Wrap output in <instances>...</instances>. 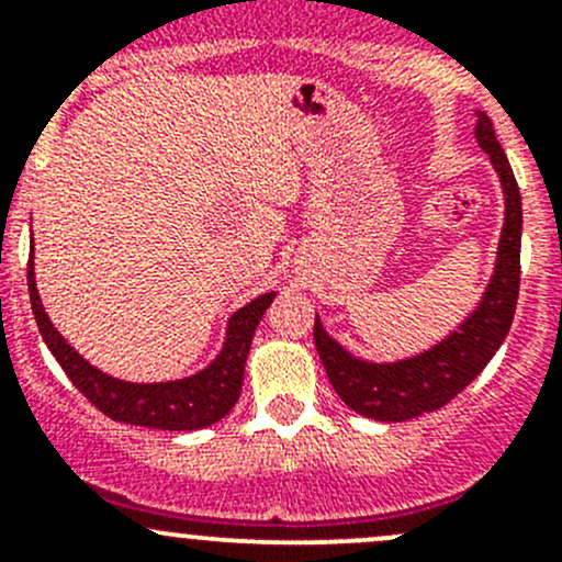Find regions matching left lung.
I'll list each match as a JSON object with an SVG mask.
<instances>
[{"mask_svg": "<svg viewBox=\"0 0 562 562\" xmlns=\"http://www.w3.org/2000/svg\"><path fill=\"white\" fill-rule=\"evenodd\" d=\"M475 138L490 155L506 192V223L497 249V266L481 307L449 339L416 359L396 361V364H367L353 359L323 331L321 321L315 317V348L334 391L345 405L375 422H411L449 405L490 364L517 313L522 198L506 151L495 135V124L484 111H479Z\"/></svg>", "mask_w": 562, "mask_h": 562, "instance_id": "obj_1", "label": "left lung"}]
</instances>
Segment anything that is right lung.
Returning <instances> with one entry per match:
<instances>
[{
  "label": "right lung",
  "mask_w": 562,
  "mask_h": 562,
  "mask_svg": "<svg viewBox=\"0 0 562 562\" xmlns=\"http://www.w3.org/2000/svg\"><path fill=\"white\" fill-rule=\"evenodd\" d=\"M26 282H30L32 313H35L40 334H43L54 359L61 364V370L67 372V378L76 383V389L113 422L138 424V427L151 429H171V432L209 427V424L220 422L236 405L241 394V381H245V364L255 326H258L266 307L274 299V293H263V296L249 302L247 307H241L239 313L231 317L223 353L217 356L212 367H206L198 375L171 383H127L94 370L56 331L54 323L45 315L43 304H40L35 263L32 260L26 266Z\"/></svg>",
  "instance_id": "add662e5"
}]
</instances>
